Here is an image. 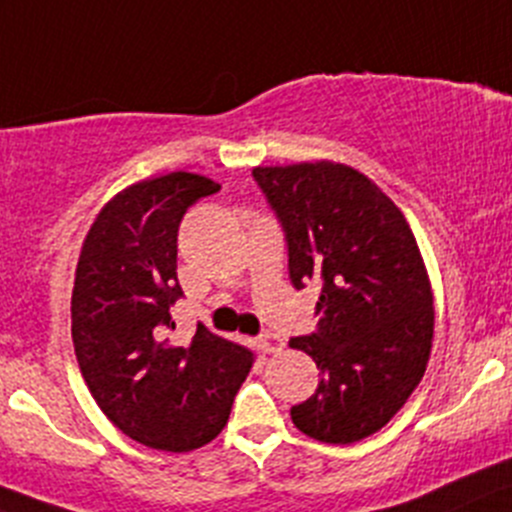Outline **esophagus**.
Masks as SVG:
<instances>
[{
	"label": "esophagus",
	"instance_id": "34e87169",
	"mask_svg": "<svg viewBox=\"0 0 512 512\" xmlns=\"http://www.w3.org/2000/svg\"><path fill=\"white\" fill-rule=\"evenodd\" d=\"M259 347L264 349L266 354H276V352H281V347H284V344H281V339L276 337V334H271V332H264L259 337Z\"/></svg>",
	"mask_w": 512,
	"mask_h": 512
}]
</instances>
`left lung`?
<instances>
[{
    "instance_id": "left-lung-1",
    "label": "left lung",
    "mask_w": 512,
    "mask_h": 512,
    "mask_svg": "<svg viewBox=\"0 0 512 512\" xmlns=\"http://www.w3.org/2000/svg\"><path fill=\"white\" fill-rule=\"evenodd\" d=\"M253 180L284 228L291 284H321L319 324L289 342L321 382L291 420L329 445L364 440L397 415L430 359L435 309L415 233L349 165H259Z\"/></svg>"
}]
</instances>
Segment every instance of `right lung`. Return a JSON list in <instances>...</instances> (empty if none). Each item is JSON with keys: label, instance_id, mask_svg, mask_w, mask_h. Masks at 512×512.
Returning a JSON list of instances; mask_svg holds the SVG:
<instances>
[{"label": "right lung", "instance_id": "1", "mask_svg": "<svg viewBox=\"0 0 512 512\" xmlns=\"http://www.w3.org/2000/svg\"><path fill=\"white\" fill-rule=\"evenodd\" d=\"M221 191L206 175L168 173L120 191L82 243L72 289V342L97 407L145 447L188 452L226 427L253 352L198 324L170 344L178 284V226Z\"/></svg>", "mask_w": 512, "mask_h": 512}]
</instances>
